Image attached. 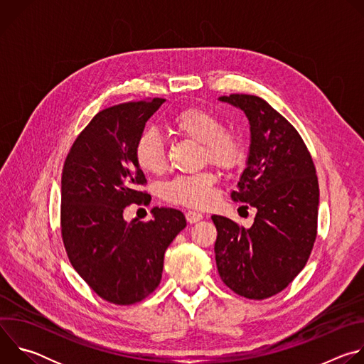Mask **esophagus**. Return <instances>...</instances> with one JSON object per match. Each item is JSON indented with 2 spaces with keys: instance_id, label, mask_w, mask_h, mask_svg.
Here are the masks:
<instances>
[{
  "instance_id": "esophagus-1",
  "label": "esophagus",
  "mask_w": 364,
  "mask_h": 364,
  "mask_svg": "<svg viewBox=\"0 0 364 364\" xmlns=\"http://www.w3.org/2000/svg\"><path fill=\"white\" fill-rule=\"evenodd\" d=\"M186 219L188 223H197L203 219V215L198 213V212H193V210H188L186 212Z\"/></svg>"
}]
</instances>
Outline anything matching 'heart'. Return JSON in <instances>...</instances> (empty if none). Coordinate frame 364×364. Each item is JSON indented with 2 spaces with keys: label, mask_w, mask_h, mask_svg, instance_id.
<instances>
[{
  "label": "heart",
  "mask_w": 364,
  "mask_h": 364,
  "mask_svg": "<svg viewBox=\"0 0 364 364\" xmlns=\"http://www.w3.org/2000/svg\"><path fill=\"white\" fill-rule=\"evenodd\" d=\"M181 136L200 142V159L210 161L222 170H235L245 163L246 148L242 136L223 128L220 118L209 109L190 107L180 111L170 122ZM136 164L146 173L159 174L166 170V145L161 136L152 131H144L134 148ZM216 176L205 170L190 176H177L163 186V197L173 204L204 209L215 200Z\"/></svg>",
  "instance_id": "1"
}]
</instances>
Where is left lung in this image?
I'll return each mask as SVG.
<instances>
[{
	"label": "left lung",
	"mask_w": 364,
	"mask_h": 364,
	"mask_svg": "<svg viewBox=\"0 0 364 364\" xmlns=\"http://www.w3.org/2000/svg\"><path fill=\"white\" fill-rule=\"evenodd\" d=\"M219 99L242 109L249 119L247 167L232 198L255 207L257 213L249 229L212 216L218 229L216 265L233 292L265 299L294 281L313 250L318 178L301 135L267 100L243 93Z\"/></svg>",
	"instance_id": "8db88e82"
}]
</instances>
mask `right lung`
Masks as SVG:
<instances>
[{"label": "right lung", "mask_w": 364, "mask_h": 364, "mask_svg": "<svg viewBox=\"0 0 364 364\" xmlns=\"http://www.w3.org/2000/svg\"><path fill=\"white\" fill-rule=\"evenodd\" d=\"M166 99L127 102L97 112L75 139L62 171V239L69 261L102 299L142 301L160 285L164 253L186 228L180 210L154 207L149 222H125L129 204H148L134 148Z\"/></svg>", "instance_id": "add662e5"}]
</instances>
